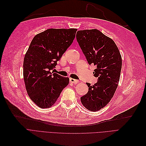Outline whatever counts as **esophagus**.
Masks as SVG:
<instances>
[{
  "instance_id": "obj_1",
  "label": "esophagus",
  "mask_w": 146,
  "mask_h": 146,
  "mask_svg": "<svg viewBox=\"0 0 146 146\" xmlns=\"http://www.w3.org/2000/svg\"><path fill=\"white\" fill-rule=\"evenodd\" d=\"M70 80V82L72 83H74V84H76L78 82V80H76V79H74V78H70L69 79Z\"/></svg>"
}]
</instances>
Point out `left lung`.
<instances>
[{"label": "left lung", "mask_w": 146, "mask_h": 146, "mask_svg": "<svg viewBox=\"0 0 146 146\" xmlns=\"http://www.w3.org/2000/svg\"><path fill=\"white\" fill-rule=\"evenodd\" d=\"M76 38L88 63L96 67L93 74L98 77L94 85L86 83L89 90L80 98L81 102L90 111H99L109 103L116 90L122 57L113 39L99 30H79Z\"/></svg>", "instance_id": "obj_1"}]
</instances>
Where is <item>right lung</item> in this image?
<instances>
[{
    "mask_svg": "<svg viewBox=\"0 0 146 146\" xmlns=\"http://www.w3.org/2000/svg\"><path fill=\"white\" fill-rule=\"evenodd\" d=\"M76 29H49L39 33L31 42L23 63V76L30 98L41 108L51 107L69 79L54 69L76 36Z\"/></svg>",
    "mask_w": 146,
    "mask_h": 146,
    "instance_id": "right-lung-1",
    "label": "right lung"
}]
</instances>
